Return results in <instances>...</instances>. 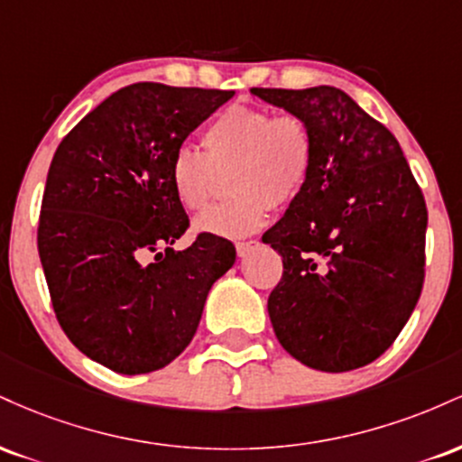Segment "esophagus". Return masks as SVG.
<instances>
[{
	"label": "esophagus",
	"mask_w": 462,
	"mask_h": 462,
	"mask_svg": "<svg viewBox=\"0 0 462 462\" xmlns=\"http://www.w3.org/2000/svg\"><path fill=\"white\" fill-rule=\"evenodd\" d=\"M256 247H258V241H238V243H236V254H238V258L249 256V254H252Z\"/></svg>",
	"instance_id": "esophagus-1"
}]
</instances>
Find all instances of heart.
<instances>
[{"instance_id":"obj_1","label":"heart","mask_w":462,"mask_h":462,"mask_svg":"<svg viewBox=\"0 0 462 462\" xmlns=\"http://www.w3.org/2000/svg\"><path fill=\"white\" fill-rule=\"evenodd\" d=\"M204 153L178 147L169 161V187L182 208L208 206L217 173L232 169L227 189L235 198L195 219V230L215 236L256 232L273 204L286 206L301 195L312 171L310 128L300 116H273L263 108L230 106L206 125Z\"/></svg>"}]
</instances>
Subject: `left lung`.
<instances>
[{
	"instance_id": "1",
	"label": "left lung",
	"mask_w": 462,
	"mask_h": 462,
	"mask_svg": "<svg viewBox=\"0 0 462 462\" xmlns=\"http://www.w3.org/2000/svg\"><path fill=\"white\" fill-rule=\"evenodd\" d=\"M252 95L300 116L315 145L309 184L263 235L284 264L267 301L275 337L306 367H365L391 347L421 295V189L395 136L341 88Z\"/></svg>"
}]
</instances>
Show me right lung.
Masks as SVG:
<instances>
[{"label":"right lung","instance_id":"1","mask_svg":"<svg viewBox=\"0 0 462 462\" xmlns=\"http://www.w3.org/2000/svg\"><path fill=\"white\" fill-rule=\"evenodd\" d=\"M232 95L130 84L84 116L50 164L39 256L56 319L79 352L116 374L178 358L210 286L236 261L215 235L173 249L189 217L169 187L173 152Z\"/></svg>","mask_w":462,"mask_h":462}]
</instances>
